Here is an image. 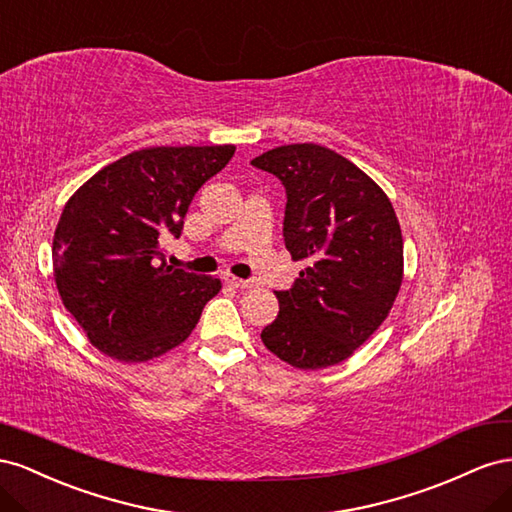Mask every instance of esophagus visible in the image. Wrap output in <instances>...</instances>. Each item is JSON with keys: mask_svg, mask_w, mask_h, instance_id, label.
Listing matches in <instances>:
<instances>
[{"mask_svg": "<svg viewBox=\"0 0 512 512\" xmlns=\"http://www.w3.org/2000/svg\"><path fill=\"white\" fill-rule=\"evenodd\" d=\"M231 287H238V289H251V287H255L257 283L255 281H248V279H238V276H227L225 279Z\"/></svg>", "mask_w": 512, "mask_h": 512, "instance_id": "obj_1", "label": "esophagus"}]
</instances>
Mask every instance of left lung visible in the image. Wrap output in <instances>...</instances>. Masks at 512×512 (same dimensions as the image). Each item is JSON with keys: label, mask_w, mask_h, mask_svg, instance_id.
<instances>
[{"label": "left lung", "mask_w": 512, "mask_h": 512, "mask_svg": "<svg viewBox=\"0 0 512 512\" xmlns=\"http://www.w3.org/2000/svg\"><path fill=\"white\" fill-rule=\"evenodd\" d=\"M251 165L285 186V246L309 261L291 289L274 291L279 315L261 341L296 369L332 367L382 326L399 294L397 214L367 173L324 145H281Z\"/></svg>", "instance_id": "8db88e82"}]
</instances>
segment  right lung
<instances>
[{
  "instance_id": "add662e5",
  "label": "right lung",
  "mask_w": 512,
  "mask_h": 512,
  "mask_svg": "<svg viewBox=\"0 0 512 512\" xmlns=\"http://www.w3.org/2000/svg\"><path fill=\"white\" fill-rule=\"evenodd\" d=\"M236 145L145 148L92 175L53 236V276L90 343L120 362L167 354L193 332L221 281L165 264L199 188Z\"/></svg>"
}]
</instances>
